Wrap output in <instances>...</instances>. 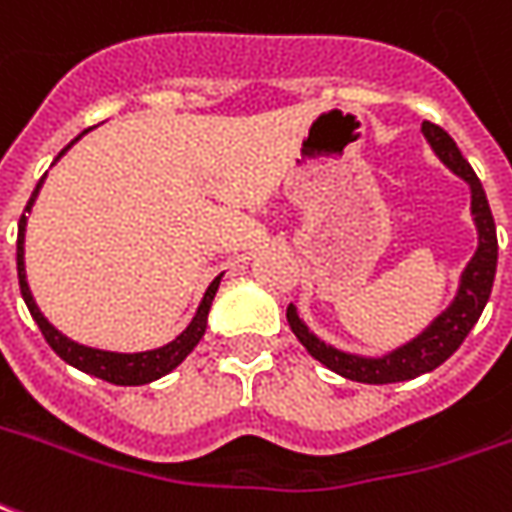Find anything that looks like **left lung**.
I'll return each instance as SVG.
<instances>
[{
	"mask_svg": "<svg viewBox=\"0 0 512 512\" xmlns=\"http://www.w3.org/2000/svg\"><path fill=\"white\" fill-rule=\"evenodd\" d=\"M421 132H424L427 144L432 146V152L438 155L443 166L455 171L457 177L466 180L468 188H471V216L477 224V252L460 274V285H457L452 305L446 307L441 316L432 318L430 327L418 332L413 341L402 343L399 349H393L382 357L352 355V352H341L330 343H324L318 335L307 330V324L299 318L296 307L288 305V324H291L299 343L316 357L318 363H324L330 371L341 374L346 380L366 382V385H388V382L416 380L421 374L438 368L446 357L455 355L460 343L466 341V335L477 324V318L482 316V307L491 296L499 244H496V224H493L491 207H488V196L482 191V182L477 180L474 169L468 166L466 157L460 155L455 141L438 124L424 121Z\"/></svg>",
	"mask_w": 512,
	"mask_h": 512,
	"instance_id": "1",
	"label": "left lung"
}]
</instances>
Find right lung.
<instances>
[{"label":"right lung","instance_id":"1","mask_svg":"<svg viewBox=\"0 0 512 512\" xmlns=\"http://www.w3.org/2000/svg\"><path fill=\"white\" fill-rule=\"evenodd\" d=\"M88 132V130H85ZM82 132V135H85ZM82 135H77L74 141H71L55 160L69 152L71 146L80 141ZM41 185H44V177L38 180L35 185V191H32L30 202L24 207V213H21L19 219V241H16V266H19V288H21V296H24V302H27V310H30V316L35 318V324L41 327L44 332L46 343L55 349L57 355L63 357L69 366L80 368L85 374H91V377H99V380L105 382H113V385H146V382H155L160 377H166L169 371L180 366L185 357L194 352V346L202 341V335H205V327H207V313H210V305H213V296L219 291V282H221V274L216 280L210 282V288L205 291V299H202V305L196 310L194 321L185 327V330L174 338L171 343L166 346H160V349H149V352H105V349H94V346H82V343L71 341L66 338L63 332L55 330L46 316L38 310L35 305V299H32V291L30 285H27V268H24V230H27V213L32 210L35 205V196L41 191Z\"/></svg>","mask_w":512,"mask_h":512}]
</instances>
